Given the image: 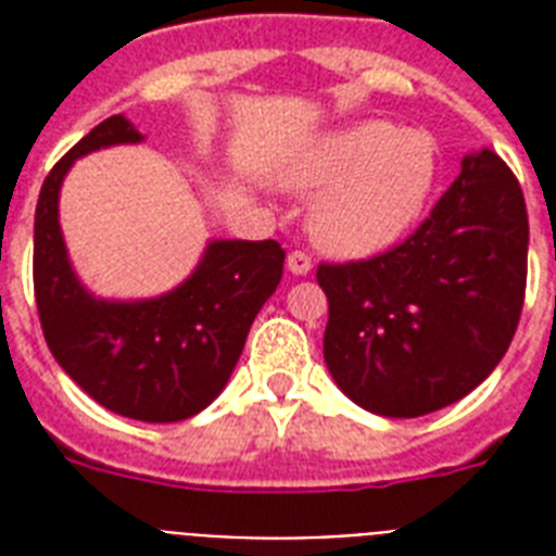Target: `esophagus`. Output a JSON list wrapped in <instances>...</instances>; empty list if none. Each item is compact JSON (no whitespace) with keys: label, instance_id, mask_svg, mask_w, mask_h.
Instances as JSON below:
<instances>
[{"label":"esophagus","instance_id":"obj_1","mask_svg":"<svg viewBox=\"0 0 556 556\" xmlns=\"http://www.w3.org/2000/svg\"><path fill=\"white\" fill-rule=\"evenodd\" d=\"M288 270L294 274V277H305L308 270H312V256L305 251H291L288 253V260H286Z\"/></svg>","mask_w":556,"mask_h":556}]
</instances>
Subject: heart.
Listing matches in <instances>:
<instances>
[{
  "mask_svg": "<svg viewBox=\"0 0 556 556\" xmlns=\"http://www.w3.org/2000/svg\"><path fill=\"white\" fill-rule=\"evenodd\" d=\"M279 178L317 195L308 210L314 244L361 260L389 248L418 218L435 181V147L415 129L361 121L305 143L279 167Z\"/></svg>",
  "mask_w": 556,
  "mask_h": 556,
  "instance_id": "heart-1",
  "label": "heart"
}]
</instances>
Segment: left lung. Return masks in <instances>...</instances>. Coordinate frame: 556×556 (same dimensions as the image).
Returning a JSON list of instances; mask_svg holds the SVG:
<instances>
[{"label":"left lung","instance_id":"obj_1","mask_svg":"<svg viewBox=\"0 0 556 556\" xmlns=\"http://www.w3.org/2000/svg\"><path fill=\"white\" fill-rule=\"evenodd\" d=\"M526 268L519 181L496 152H470L406 242L371 260L317 268L329 296L323 357L331 378L383 418L456 404L508 352Z\"/></svg>","mask_w":556,"mask_h":556}]
</instances>
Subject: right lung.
<instances>
[{"label":"right lung","instance_id":"1","mask_svg":"<svg viewBox=\"0 0 556 556\" xmlns=\"http://www.w3.org/2000/svg\"><path fill=\"white\" fill-rule=\"evenodd\" d=\"M124 115L106 117L48 173L34 216V294L54 361L112 413L147 424L192 418L225 389L251 323L279 279V242L210 239L190 277L150 300H103L65 251L60 187L89 152L141 143Z\"/></svg>","mask_w":556,"mask_h":556}]
</instances>
